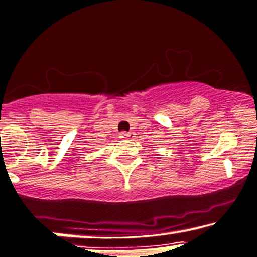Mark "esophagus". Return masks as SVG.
Instances as JSON below:
<instances>
[{"mask_svg": "<svg viewBox=\"0 0 257 257\" xmlns=\"http://www.w3.org/2000/svg\"><path fill=\"white\" fill-rule=\"evenodd\" d=\"M120 137L122 139H133L135 138V133L134 132H122L120 133Z\"/></svg>", "mask_w": 257, "mask_h": 257, "instance_id": "34e87169", "label": "esophagus"}]
</instances>
